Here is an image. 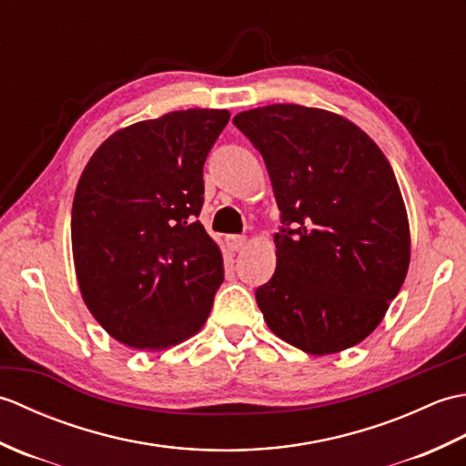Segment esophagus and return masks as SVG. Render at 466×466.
Instances as JSON below:
<instances>
[{
  "mask_svg": "<svg viewBox=\"0 0 466 466\" xmlns=\"http://www.w3.org/2000/svg\"><path fill=\"white\" fill-rule=\"evenodd\" d=\"M226 244L228 248L232 252H238L246 246V236H238V234H232V236H226Z\"/></svg>",
  "mask_w": 466,
  "mask_h": 466,
  "instance_id": "obj_1",
  "label": "esophagus"
}]
</instances>
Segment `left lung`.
<instances>
[{"label":"left lung","mask_w":466,"mask_h":466,"mask_svg":"<svg viewBox=\"0 0 466 466\" xmlns=\"http://www.w3.org/2000/svg\"><path fill=\"white\" fill-rule=\"evenodd\" d=\"M232 122L262 154L280 210L276 272L256 289L266 324L309 354L350 349L379 326L409 270L389 160L359 126L316 107L274 104Z\"/></svg>","instance_id":"left-lung-1"}]
</instances>
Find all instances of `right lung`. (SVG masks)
<instances>
[{"label":"right lung","mask_w":466,"mask_h":466,"mask_svg":"<svg viewBox=\"0 0 466 466\" xmlns=\"http://www.w3.org/2000/svg\"><path fill=\"white\" fill-rule=\"evenodd\" d=\"M228 120L196 107L124 127L77 184L72 248L84 302L132 349L190 339L212 310L224 262L198 216L204 162Z\"/></svg>","instance_id":"right-lung-1"}]
</instances>
